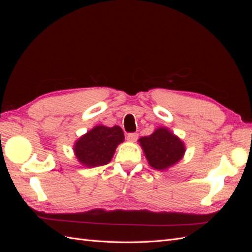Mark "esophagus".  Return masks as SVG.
I'll use <instances>...</instances> for the list:
<instances>
[{
	"mask_svg": "<svg viewBox=\"0 0 252 252\" xmlns=\"http://www.w3.org/2000/svg\"><path fill=\"white\" fill-rule=\"evenodd\" d=\"M139 138V134L136 132H130L127 134V140L128 141H131V142H135Z\"/></svg>",
	"mask_w": 252,
	"mask_h": 252,
	"instance_id": "esophagus-1",
	"label": "esophagus"
}]
</instances>
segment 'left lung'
Here are the masks:
<instances>
[{
	"label": "left lung",
	"mask_w": 252,
	"mask_h": 252,
	"mask_svg": "<svg viewBox=\"0 0 252 252\" xmlns=\"http://www.w3.org/2000/svg\"><path fill=\"white\" fill-rule=\"evenodd\" d=\"M139 142L150 166L158 170L179 162L185 152L183 142L166 128H158L149 136L141 138Z\"/></svg>",
	"instance_id": "left-lung-1"
}]
</instances>
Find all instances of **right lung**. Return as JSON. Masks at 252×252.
<instances>
[{"label": "right lung", "mask_w": 252, "mask_h": 252, "mask_svg": "<svg viewBox=\"0 0 252 252\" xmlns=\"http://www.w3.org/2000/svg\"><path fill=\"white\" fill-rule=\"evenodd\" d=\"M124 141L121 127L96 126L74 145V152L79 161L87 167L103 166L110 159L120 143Z\"/></svg>", "instance_id": "1"}]
</instances>
